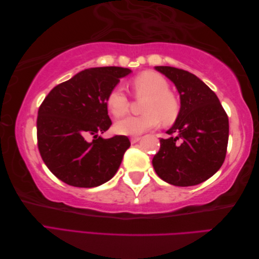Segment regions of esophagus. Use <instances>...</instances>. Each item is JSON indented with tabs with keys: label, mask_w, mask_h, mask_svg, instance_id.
<instances>
[{
	"label": "esophagus",
	"mask_w": 259,
	"mask_h": 259,
	"mask_svg": "<svg viewBox=\"0 0 259 259\" xmlns=\"http://www.w3.org/2000/svg\"><path fill=\"white\" fill-rule=\"evenodd\" d=\"M139 140H140V137H131L130 138L131 144H136V142H138Z\"/></svg>",
	"instance_id": "34e87169"
}]
</instances>
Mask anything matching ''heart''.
Wrapping results in <instances>:
<instances>
[{
  "mask_svg": "<svg viewBox=\"0 0 259 259\" xmlns=\"http://www.w3.org/2000/svg\"><path fill=\"white\" fill-rule=\"evenodd\" d=\"M137 99H145L141 104L144 114L126 117L114 124L115 133L124 136L141 135L160 123L169 125L177 120L180 113L178 98L170 91L169 82L161 74L146 71L135 76L131 82ZM106 104L113 117L120 118L129 111L130 100L121 87L109 91Z\"/></svg>",
  "mask_w": 259,
  "mask_h": 259,
  "instance_id": "1",
  "label": "heart"
}]
</instances>
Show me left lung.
<instances>
[{
	"instance_id": "left-lung-1",
	"label": "left lung",
	"mask_w": 259,
	"mask_h": 259,
	"mask_svg": "<svg viewBox=\"0 0 259 259\" xmlns=\"http://www.w3.org/2000/svg\"><path fill=\"white\" fill-rule=\"evenodd\" d=\"M171 80L180 95V113L160 139L152 159L157 175L168 184L188 187L216 174L226 158L228 115L210 88L188 71L156 67Z\"/></svg>"
}]
</instances>
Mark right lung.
Segmentation results:
<instances>
[{
  "mask_svg": "<svg viewBox=\"0 0 259 259\" xmlns=\"http://www.w3.org/2000/svg\"><path fill=\"white\" fill-rule=\"evenodd\" d=\"M120 67L91 68L54 87L37 111V148L49 170L63 183L92 188L117 172L130 141L126 136L103 139L112 124L106 99L120 78Z\"/></svg>",
  "mask_w": 259,
  "mask_h": 259,
  "instance_id": "add662e5",
  "label": "right lung"
}]
</instances>
